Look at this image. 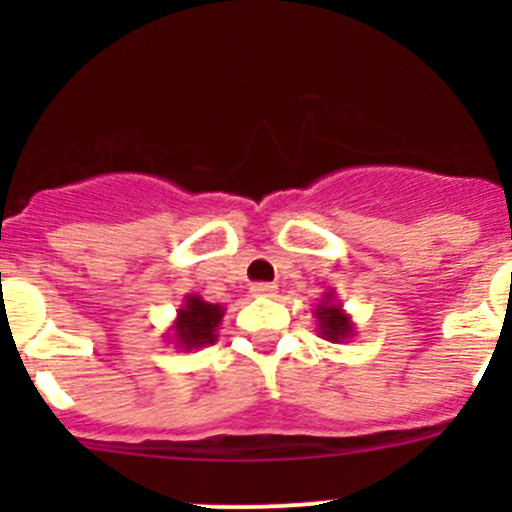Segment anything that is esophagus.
<instances>
[{
  "label": "esophagus",
  "mask_w": 512,
  "mask_h": 512,
  "mask_svg": "<svg viewBox=\"0 0 512 512\" xmlns=\"http://www.w3.org/2000/svg\"><path fill=\"white\" fill-rule=\"evenodd\" d=\"M250 292L255 294V297H275L277 285H272V282H257V285L250 287Z\"/></svg>",
  "instance_id": "1"
}]
</instances>
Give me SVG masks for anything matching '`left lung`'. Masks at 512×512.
<instances>
[{
    "mask_svg": "<svg viewBox=\"0 0 512 512\" xmlns=\"http://www.w3.org/2000/svg\"><path fill=\"white\" fill-rule=\"evenodd\" d=\"M314 319H317V332L319 337L327 339L332 344H342L349 342V339L356 334V324L352 319V314H347L342 302H337V294L334 289L322 294L319 304L314 307Z\"/></svg>",
    "mask_w": 512,
    "mask_h": 512,
    "instance_id": "obj_1",
    "label": "left lung"
}]
</instances>
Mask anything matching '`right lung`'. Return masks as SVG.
<instances>
[{"label":"right lung","mask_w":512,"mask_h":512,"mask_svg":"<svg viewBox=\"0 0 512 512\" xmlns=\"http://www.w3.org/2000/svg\"><path fill=\"white\" fill-rule=\"evenodd\" d=\"M225 317L223 304L205 302L200 294H185L173 324L165 337L173 339L175 349L193 352L218 342V327ZM170 344V342H168Z\"/></svg>","instance_id":"right-lung-1"}]
</instances>
